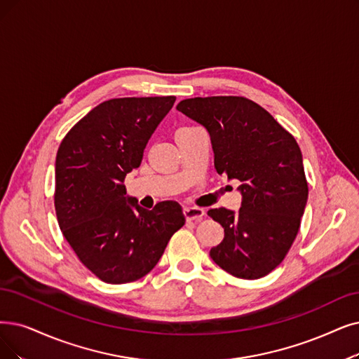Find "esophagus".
Here are the masks:
<instances>
[{
	"instance_id": "34e87169",
	"label": "esophagus",
	"mask_w": 359,
	"mask_h": 359,
	"mask_svg": "<svg viewBox=\"0 0 359 359\" xmlns=\"http://www.w3.org/2000/svg\"><path fill=\"white\" fill-rule=\"evenodd\" d=\"M184 218L187 222H198L205 217V210L200 208H184Z\"/></svg>"
}]
</instances>
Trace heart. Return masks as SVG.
I'll return each instance as SVG.
<instances>
[{"instance_id": "1", "label": "heart", "mask_w": 359, "mask_h": 359, "mask_svg": "<svg viewBox=\"0 0 359 359\" xmlns=\"http://www.w3.org/2000/svg\"><path fill=\"white\" fill-rule=\"evenodd\" d=\"M187 128H191V126H182V128H180V130H187ZM178 130V131H180Z\"/></svg>"}]
</instances>
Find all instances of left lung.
I'll use <instances>...</instances> for the list:
<instances>
[{
    "label": "left lung",
    "mask_w": 359,
    "mask_h": 359,
    "mask_svg": "<svg viewBox=\"0 0 359 359\" xmlns=\"http://www.w3.org/2000/svg\"><path fill=\"white\" fill-rule=\"evenodd\" d=\"M177 109L208 130L218 174L241 182L238 212H208L225 233L210 257L237 278L268 276L289 253L308 198L294 137L246 97H194Z\"/></svg>",
    "instance_id": "8db88e82"
}]
</instances>
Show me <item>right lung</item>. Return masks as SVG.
<instances>
[{"instance_id": "1", "label": "right lung", "mask_w": 359, "mask_h": 359, "mask_svg": "<svg viewBox=\"0 0 359 359\" xmlns=\"http://www.w3.org/2000/svg\"><path fill=\"white\" fill-rule=\"evenodd\" d=\"M174 103V95L107 100L60 142L57 222L81 264L104 283L125 284L149 274L185 222L177 202L146 210L126 197L123 185Z\"/></svg>"}]
</instances>
